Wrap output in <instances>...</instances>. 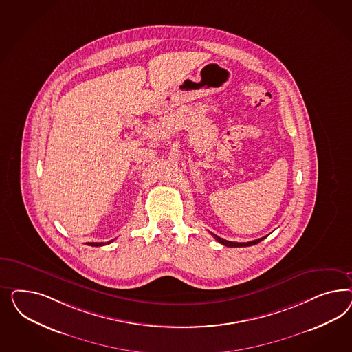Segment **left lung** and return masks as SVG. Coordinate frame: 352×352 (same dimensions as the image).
<instances>
[{"mask_svg":"<svg viewBox=\"0 0 352 352\" xmlns=\"http://www.w3.org/2000/svg\"><path fill=\"white\" fill-rule=\"evenodd\" d=\"M213 236L214 239H215L218 243H221V244H223V245L226 246H230V248H243V246L256 245V244L261 243V241L265 239V237H261V239H256V240H253V241H248V243H234V241L224 240V239L219 237V236H217V234H213Z\"/></svg>","mask_w":352,"mask_h":352,"instance_id":"left-lung-1","label":"left lung"}]
</instances>
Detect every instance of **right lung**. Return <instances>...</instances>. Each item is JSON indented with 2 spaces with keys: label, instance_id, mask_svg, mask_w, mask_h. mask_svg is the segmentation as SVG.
Instances as JSON below:
<instances>
[{
  "label": "right lung",
  "instance_id": "add662e5",
  "mask_svg": "<svg viewBox=\"0 0 352 352\" xmlns=\"http://www.w3.org/2000/svg\"><path fill=\"white\" fill-rule=\"evenodd\" d=\"M113 240H109V241H107V244H111ZM87 245L90 246H103L106 245V243H87Z\"/></svg>",
  "mask_w": 352,
  "mask_h": 352
}]
</instances>
